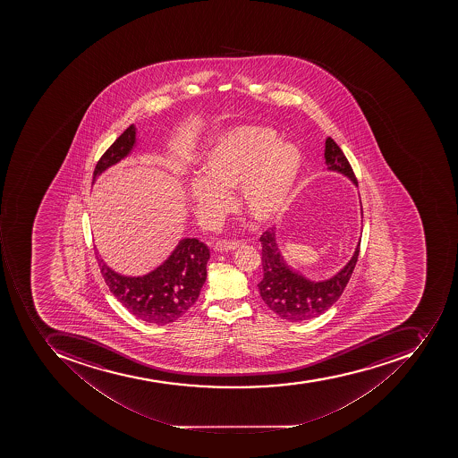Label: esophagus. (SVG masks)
Here are the masks:
<instances>
[{"label":"esophagus","instance_id":"1","mask_svg":"<svg viewBox=\"0 0 458 458\" xmlns=\"http://www.w3.org/2000/svg\"><path fill=\"white\" fill-rule=\"evenodd\" d=\"M239 246H241L239 242L217 241L216 243H215V250H216V252H231V250L238 249Z\"/></svg>","mask_w":458,"mask_h":458}]
</instances>
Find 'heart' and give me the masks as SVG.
Wrapping results in <instances>:
<instances>
[{"mask_svg": "<svg viewBox=\"0 0 458 458\" xmlns=\"http://www.w3.org/2000/svg\"><path fill=\"white\" fill-rule=\"evenodd\" d=\"M279 140L269 127L245 126L217 139L203 156L205 176L193 177L189 196L199 215L217 217L231 203L227 189L239 186V205L258 224L286 212L299 170L298 148Z\"/></svg>", "mask_w": 458, "mask_h": 458, "instance_id": "heart-1", "label": "heart"}]
</instances>
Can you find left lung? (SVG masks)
Masks as SVG:
<instances>
[{
    "label": "left lung",
    "instance_id": "obj_1",
    "mask_svg": "<svg viewBox=\"0 0 458 458\" xmlns=\"http://www.w3.org/2000/svg\"><path fill=\"white\" fill-rule=\"evenodd\" d=\"M325 163L328 170L344 174L353 184L358 183L350 162L331 137L325 141ZM259 241L263 267L262 281L258 284L260 296L277 317L291 322L308 321L327 312L343 295L360 255V241L350 262L338 274L325 281H310L284 262L274 229L263 232Z\"/></svg>",
    "mask_w": 458,
    "mask_h": 458
}]
</instances>
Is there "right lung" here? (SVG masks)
Returning <instances> with one entry per match:
<instances>
[{"label":"right lung","mask_w":458,"mask_h":458,"mask_svg":"<svg viewBox=\"0 0 458 458\" xmlns=\"http://www.w3.org/2000/svg\"><path fill=\"white\" fill-rule=\"evenodd\" d=\"M134 144L136 127L131 124L101 156L93 183L98 174L129 156ZM209 258V248L203 242L184 238L160 267L143 276H124L110 269L98 256V260L108 289L130 314L148 324L166 325L183 317L198 301Z\"/></svg>","instance_id":"right-lung-1"}]
</instances>
